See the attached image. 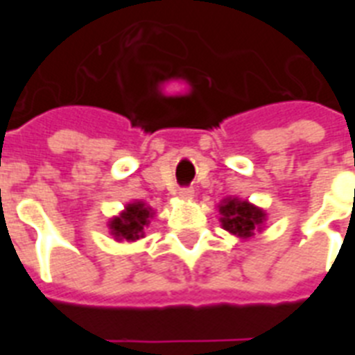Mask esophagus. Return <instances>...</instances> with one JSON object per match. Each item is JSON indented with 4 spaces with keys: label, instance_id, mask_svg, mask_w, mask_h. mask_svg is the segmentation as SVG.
I'll return each instance as SVG.
<instances>
[{
    "label": "esophagus",
    "instance_id": "1",
    "mask_svg": "<svg viewBox=\"0 0 355 355\" xmlns=\"http://www.w3.org/2000/svg\"><path fill=\"white\" fill-rule=\"evenodd\" d=\"M180 196L183 197V199H192V197H193V188H190V187L180 188Z\"/></svg>",
    "mask_w": 355,
    "mask_h": 355
}]
</instances>
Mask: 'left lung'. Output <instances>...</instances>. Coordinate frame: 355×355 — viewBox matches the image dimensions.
<instances>
[{"mask_svg":"<svg viewBox=\"0 0 355 355\" xmlns=\"http://www.w3.org/2000/svg\"><path fill=\"white\" fill-rule=\"evenodd\" d=\"M222 225L225 231L241 238H249L254 234V229H258L265 220L263 209L249 205L247 200L225 199L220 205Z\"/></svg>","mask_w":355,"mask_h":355,"instance_id":"obj_1","label":"left lung"}]
</instances>
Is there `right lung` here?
<instances>
[{
  "label": "right lung",
  "instance_id": "add662e5",
  "mask_svg": "<svg viewBox=\"0 0 355 355\" xmlns=\"http://www.w3.org/2000/svg\"><path fill=\"white\" fill-rule=\"evenodd\" d=\"M149 216H153L150 208H146L142 202H133L128 205L126 211L121 213V216H115L114 220L110 222V229L117 240H139L142 238L144 225H147Z\"/></svg>",
  "mask_w": 355,
  "mask_h": 355
}]
</instances>
